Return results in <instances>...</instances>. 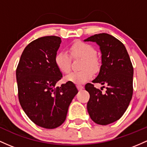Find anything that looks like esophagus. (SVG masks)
I'll return each instance as SVG.
<instances>
[{"instance_id": "1", "label": "esophagus", "mask_w": 147, "mask_h": 147, "mask_svg": "<svg viewBox=\"0 0 147 147\" xmlns=\"http://www.w3.org/2000/svg\"><path fill=\"white\" fill-rule=\"evenodd\" d=\"M77 88L78 89V90H82L84 87L83 86H82V85H78V86H77Z\"/></svg>"}]
</instances>
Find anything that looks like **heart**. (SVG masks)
<instances>
[{
	"label": "heart",
	"instance_id": "heart-1",
	"mask_svg": "<svg viewBox=\"0 0 147 147\" xmlns=\"http://www.w3.org/2000/svg\"><path fill=\"white\" fill-rule=\"evenodd\" d=\"M69 53L72 57H80L83 59L80 65L81 71L71 72L65 76V80L71 82L76 85H82L91 79L93 72H98L100 69V62L96 55L95 49L90 44L83 42L74 43L69 48ZM57 68L62 73L67 74L70 70L71 59L66 52H58L54 58Z\"/></svg>",
	"mask_w": 147,
	"mask_h": 147
}]
</instances>
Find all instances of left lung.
<instances>
[{
	"mask_svg": "<svg viewBox=\"0 0 147 147\" xmlns=\"http://www.w3.org/2000/svg\"><path fill=\"white\" fill-rule=\"evenodd\" d=\"M84 41L99 46L102 65L92 82L106 85L107 90L103 94L93 84L85 85L90 95L87 111L97 124H110L119 119L129 105L133 91V65L126 47L113 36L100 33Z\"/></svg>",
	"mask_w": 147,
	"mask_h": 147,
	"instance_id": "left-lung-1",
	"label": "left lung"
}]
</instances>
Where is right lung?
<instances>
[{
	"instance_id": "right-lung-1",
	"label": "right lung",
	"mask_w": 147,
	"mask_h": 147,
	"mask_svg": "<svg viewBox=\"0 0 147 147\" xmlns=\"http://www.w3.org/2000/svg\"><path fill=\"white\" fill-rule=\"evenodd\" d=\"M61 42L56 36L32 41L25 48L16 71L21 108L32 122L49 129L64 123L69 105L78 92L71 82L55 87L62 77L54 62Z\"/></svg>"
}]
</instances>
